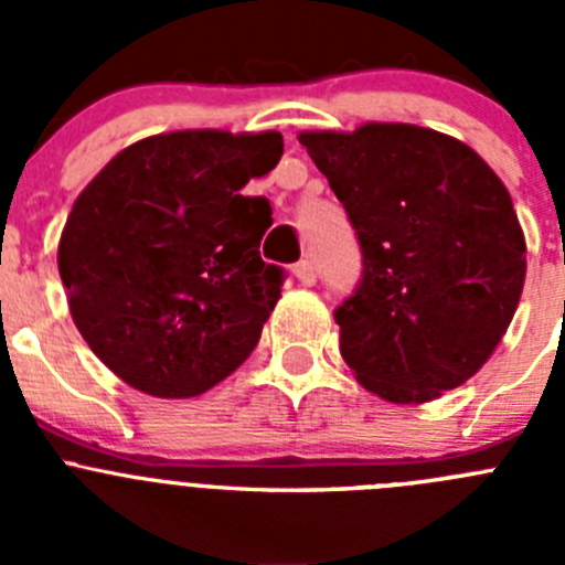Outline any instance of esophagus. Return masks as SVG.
Segmentation results:
<instances>
[{"label":"esophagus","instance_id":"1","mask_svg":"<svg viewBox=\"0 0 565 565\" xmlns=\"http://www.w3.org/2000/svg\"><path fill=\"white\" fill-rule=\"evenodd\" d=\"M294 277H297L302 286H313V282H317V266H313L311 259H299L297 266H294Z\"/></svg>","mask_w":565,"mask_h":565}]
</instances>
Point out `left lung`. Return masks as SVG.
I'll return each instance as SVG.
<instances>
[{
    "label": "left lung",
    "mask_w": 565,
    "mask_h": 565,
    "mask_svg": "<svg viewBox=\"0 0 565 565\" xmlns=\"http://www.w3.org/2000/svg\"><path fill=\"white\" fill-rule=\"evenodd\" d=\"M362 246L337 308L339 351L364 391L433 402L476 376L515 317L526 239L476 149L416 124L299 132Z\"/></svg>",
    "instance_id": "8db88e82"
}]
</instances>
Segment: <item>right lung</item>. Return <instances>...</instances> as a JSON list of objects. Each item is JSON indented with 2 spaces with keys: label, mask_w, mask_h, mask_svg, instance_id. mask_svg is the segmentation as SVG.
I'll return each mask as SVG.
<instances>
[{
  "label": "right lung",
  "mask_w": 565,
  "mask_h": 565,
  "mask_svg": "<svg viewBox=\"0 0 565 565\" xmlns=\"http://www.w3.org/2000/svg\"><path fill=\"white\" fill-rule=\"evenodd\" d=\"M282 135L181 129L121 149L73 203L58 274L84 342L154 398H192L246 362L282 286L259 257L266 198L239 194Z\"/></svg>",
  "instance_id": "add662e5"
}]
</instances>
